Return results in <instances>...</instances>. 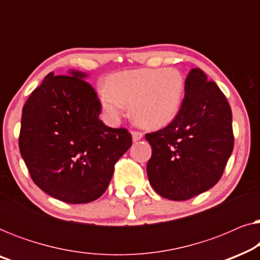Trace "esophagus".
Segmentation results:
<instances>
[{"label":"esophagus","instance_id":"obj_1","mask_svg":"<svg viewBox=\"0 0 260 260\" xmlns=\"http://www.w3.org/2000/svg\"><path fill=\"white\" fill-rule=\"evenodd\" d=\"M142 137H143V134L140 133V131H133V141L134 142L142 140Z\"/></svg>","mask_w":260,"mask_h":260}]
</instances>
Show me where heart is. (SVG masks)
<instances>
[{
	"instance_id": "1",
	"label": "heart",
	"mask_w": 260,
	"mask_h": 260,
	"mask_svg": "<svg viewBox=\"0 0 260 260\" xmlns=\"http://www.w3.org/2000/svg\"><path fill=\"white\" fill-rule=\"evenodd\" d=\"M106 86L99 92V99L110 119H118L125 103H131L136 122L156 129L169 124L179 113L184 80L175 69H141L113 74Z\"/></svg>"
}]
</instances>
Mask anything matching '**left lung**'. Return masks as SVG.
<instances>
[{"label": "left lung", "mask_w": 260, "mask_h": 260, "mask_svg": "<svg viewBox=\"0 0 260 260\" xmlns=\"http://www.w3.org/2000/svg\"><path fill=\"white\" fill-rule=\"evenodd\" d=\"M145 140L152 150L147 165L151 187L169 200H188L221 179L234 144L231 106L218 85L193 69L177 116Z\"/></svg>", "instance_id": "8db88e82"}]
</instances>
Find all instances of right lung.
<instances>
[{
	"label": "right lung",
	"instance_id": "add662e5",
	"mask_svg": "<svg viewBox=\"0 0 260 260\" xmlns=\"http://www.w3.org/2000/svg\"><path fill=\"white\" fill-rule=\"evenodd\" d=\"M51 72L22 109L20 152L31 180L67 204L101 198L115 165L131 147L126 129H112L99 118L101 102L84 80L86 73Z\"/></svg>",
	"mask_w": 260,
	"mask_h": 260
}]
</instances>
